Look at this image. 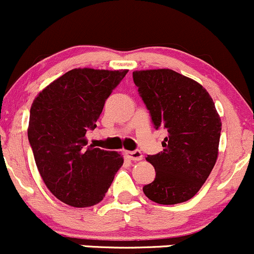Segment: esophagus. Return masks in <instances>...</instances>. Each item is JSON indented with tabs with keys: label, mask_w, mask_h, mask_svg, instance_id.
Returning <instances> with one entry per match:
<instances>
[{
	"label": "esophagus",
	"mask_w": 254,
	"mask_h": 254,
	"mask_svg": "<svg viewBox=\"0 0 254 254\" xmlns=\"http://www.w3.org/2000/svg\"><path fill=\"white\" fill-rule=\"evenodd\" d=\"M126 155H127V157L129 159H132V161H140V159H142V153H141V151H139V150L127 151Z\"/></svg>",
	"instance_id": "34e87169"
}]
</instances>
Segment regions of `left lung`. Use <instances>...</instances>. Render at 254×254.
Returning <instances> with one entry per match:
<instances>
[{
	"label": "left lung",
	"mask_w": 254,
	"mask_h": 254,
	"mask_svg": "<svg viewBox=\"0 0 254 254\" xmlns=\"http://www.w3.org/2000/svg\"><path fill=\"white\" fill-rule=\"evenodd\" d=\"M133 80L153 126L168 132L163 151L146 157L156 178L142 190L158 204L190 200L217 161L222 122L215 103L200 84L172 69L135 70Z\"/></svg>",
	"instance_id": "left-lung-1"
}]
</instances>
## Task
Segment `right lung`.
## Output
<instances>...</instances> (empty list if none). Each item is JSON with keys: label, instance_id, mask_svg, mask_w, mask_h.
Instances as JSON below:
<instances>
[{"label": "right lung", "instance_id": "add662e5", "mask_svg": "<svg viewBox=\"0 0 254 254\" xmlns=\"http://www.w3.org/2000/svg\"><path fill=\"white\" fill-rule=\"evenodd\" d=\"M128 70L75 68L48 85L33 101L28 141L47 187L74 207L103 200L124 164L115 151L87 146L107 98Z\"/></svg>", "mask_w": 254, "mask_h": 254}]
</instances>
